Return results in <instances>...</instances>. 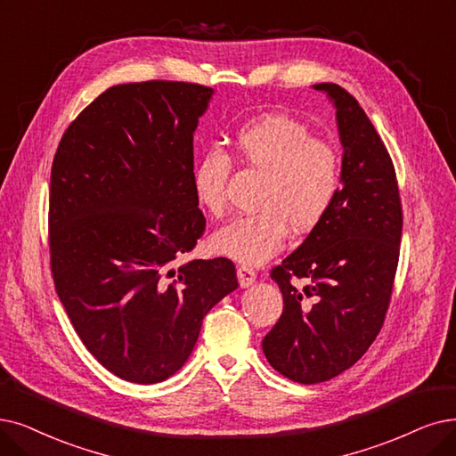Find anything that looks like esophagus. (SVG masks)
Wrapping results in <instances>:
<instances>
[{"instance_id":"esophagus-1","label":"esophagus","mask_w":456,"mask_h":456,"mask_svg":"<svg viewBox=\"0 0 456 456\" xmlns=\"http://www.w3.org/2000/svg\"><path fill=\"white\" fill-rule=\"evenodd\" d=\"M238 281H240V284H241L243 288L250 286L254 281H256V271L247 267V265H240V267H238Z\"/></svg>"}]
</instances>
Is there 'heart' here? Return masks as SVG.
Instances as JSON below:
<instances>
[{"mask_svg": "<svg viewBox=\"0 0 456 456\" xmlns=\"http://www.w3.org/2000/svg\"><path fill=\"white\" fill-rule=\"evenodd\" d=\"M235 157L264 175L254 215L233 218L211 247L235 262L258 265L296 235L316 230L335 206L342 185V160L335 145L316 138L306 123L286 114H265L245 123L233 140ZM233 159L221 148L206 150L192 170L196 204L211 216L226 211Z\"/></svg>", "mask_w": 456, "mask_h": 456, "instance_id": "1", "label": "heart"}]
</instances>
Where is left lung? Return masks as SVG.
<instances>
[{
    "label": "left lung",
    "mask_w": 456,
    "mask_h": 456,
    "mask_svg": "<svg viewBox=\"0 0 456 456\" xmlns=\"http://www.w3.org/2000/svg\"><path fill=\"white\" fill-rule=\"evenodd\" d=\"M313 87L325 91L337 108L342 185L323 223L271 269L284 308L262 340L269 365L306 386L350 369L378 337L403 235V204L386 143L344 87Z\"/></svg>",
    "instance_id": "left-lung-1"
}]
</instances>
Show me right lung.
Segmentation results:
<instances>
[{"label":"right lung","mask_w":456,"mask_h":456,"mask_svg":"<svg viewBox=\"0 0 456 456\" xmlns=\"http://www.w3.org/2000/svg\"><path fill=\"white\" fill-rule=\"evenodd\" d=\"M211 95L189 82L114 86L67 126L52 162L53 284L89 354L133 384L183 367L204 316L238 288L228 258L172 267L206 230L192 136Z\"/></svg>","instance_id":"obj_1"}]
</instances>
